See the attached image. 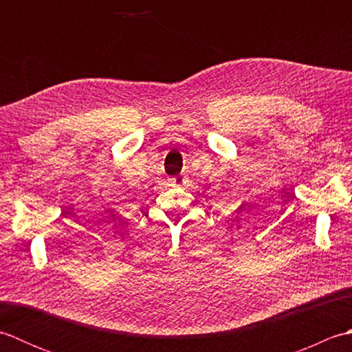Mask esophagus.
<instances>
[{
    "instance_id": "1",
    "label": "esophagus",
    "mask_w": 352,
    "mask_h": 352,
    "mask_svg": "<svg viewBox=\"0 0 352 352\" xmlns=\"http://www.w3.org/2000/svg\"><path fill=\"white\" fill-rule=\"evenodd\" d=\"M183 183V180L180 177H177V178H172V180L169 182V186H172V188H175V186H180Z\"/></svg>"
}]
</instances>
